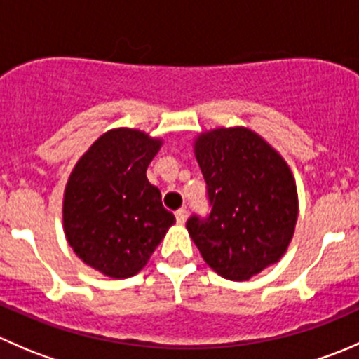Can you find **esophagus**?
Wrapping results in <instances>:
<instances>
[{
	"label": "esophagus",
	"instance_id": "esophagus-1",
	"mask_svg": "<svg viewBox=\"0 0 359 359\" xmlns=\"http://www.w3.org/2000/svg\"><path fill=\"white\" fill-rule=\"evenodd\" d=\"M175 219H177V222L180 224V226H182V224H186V220H187V210H186V208L177 210V212H175Z\"/></svg>",
	"mask_w": 359,
	"mask_h": 359
}]
</instances>
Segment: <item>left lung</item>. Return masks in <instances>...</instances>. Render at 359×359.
Masks as SVG:
<instances>
[{"mask_svg":"<svg viewBox=\"0 0 359 359\" xmlns=\"http://www.w3.org/2000/svg\"><path fill=\"white\" fill-rule=\"evenodd\" d=\"M212 212L186 227L219 276L247 281L287 252L299 215L290 166L259 133L215 128L194 140Z\"/></svg>","mask_w":359,"mask_h":359,"instance_id":"1","label":"left lung"}]
</instances>
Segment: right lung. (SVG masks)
<instances>
[{
	"mask_svg": "<svg viewBox=\"0 0 359 359\" xmlns=\"http://www.w3.org/2000/svg\"><path fill=\"white\" fill-rule=\"evenodd\" d=\"M161 144L140 130H109L69 175L62 206L69 245L114 280L139 273L175 222L146 175Z\"/></svg>",
	"mask_w": 359,
	"mask_h": 359,
	"instance_id": "obj_1",
	"label": "right lung"
}]
</instances>
